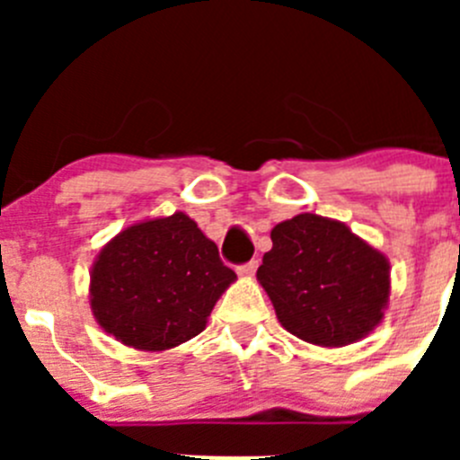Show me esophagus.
<instances>
[{
  "label": "esophagus",
  "mask_w": 460,
  "mask_h": 460,
  "mask_svg": "<svg viewBox=\"0 0 460 460\" xmlns=\"http://www.w3.org/2000/svg\"><path fill=\"white\" fill-rule=\"evenodd\" d=\"M255 270H258V262H255V260H251V262H246V265L237 267V274L242 276V279H251V276L255 274Z\"/></svg>",
  "instance_id": "34e87169"
}]
</instances>
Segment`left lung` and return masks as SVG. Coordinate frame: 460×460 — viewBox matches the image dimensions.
<instances>
[{
    "instance_id": "left-lung-1",
    "label": "left lung",
    "mask_w": 460,
    "mask_h": 460,
    "mask_svg": "<svg viewBox=\"0 0 460 460\" xmlns=\"http://www.w3.org/2000/svg\"><path fill=\"white\" fill-rule=\"evenodd\" d=\"M276 318L296 339L343 348L368 336L389 302V260L345 223L296 214L271 230L258 267Z\"/></svg>"
}]
</instances>
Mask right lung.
Returning a JSON list of instances; mask_svg holds the SVG:
<instances>
[{"mask_svg":"<svg viewBox=\"0 0 460 460\" xmlns=\"http://www.w3.org/2000/svg\"><path fill=\"white\" fill-rule=\"evenodd\" d=\"M237 280L184 211L121 230L96 255L89 304L105 334L145 352L177 348L207 327L218 296Z\"/></svg>","mask_w":460,"mask_h":460,"instance_id":"right-lung-1","label":"right lung"}]
</instances>
